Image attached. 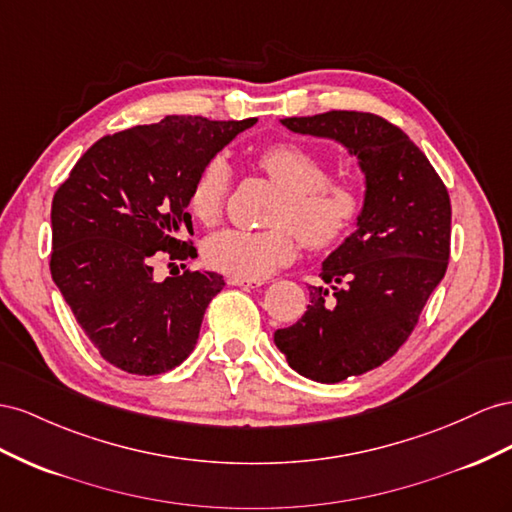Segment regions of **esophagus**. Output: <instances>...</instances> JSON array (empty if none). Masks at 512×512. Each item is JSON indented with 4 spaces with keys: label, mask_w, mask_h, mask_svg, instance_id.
<instances>
[{
    "label": "esophagus",
    "mask_w": 512,
    "mask_h": 512,
    "mask_svg": "<svg viewBox=\"0 0 512 512\" xmlns=\"http://www.w3.org/2000/svg\"><path fill=\"white\" fill-rule=\"evenodd\" d=\"M229 285H238V287H259L264 285L261 279H246V276H229Z\"/></svg>",
    "instance_id": "esophagus-1"
}]
</instances>
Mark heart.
I'll use <instances>...</instances> for the list:
<instances>
[{
	"mask_svg": "<svg viewBox=\"0 0 512 512\" xmlns=\"http://www.w3.org/2000/svg\"><path fill=\"white\" fill-rule=\"evenodd\" d=\"M257 165L283 193L264 231L225 229L203 246L208 266L233 276L264 279L298 255L300 238L311 248H330L352 233L364 212V191L356 173L328 182L326 165L300 143H274L261 150ZM229 188L225 160L203 165L188 193V208L203 225H214L223 214ZM301 236L298 237L297 233Z\"/></svg>",
	"mask_w": 512,
	"mask_h": 512,
	"instance_id": "1",
	"label": "heart"
}]
</instances>
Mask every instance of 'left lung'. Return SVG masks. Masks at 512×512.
I'll return each instance as SVG.
<instances>
[{
  "label": "left lung",
  "mask_w": 512,
  "mask_h": 512,
  "mask_svg": "<svg viewBox=\"0 0 512 512\" xmlns=\"http://www.w3.org/2000/svg\"><path fill=\"white\" fill-rule=\"evenodd\" d=\"M281 124L341 143L364 173L356 231L321 264L306 313L274 332L291 369L337 384L384 364L412 334L448 268L450 197L418 145L379 115L328 111Z\"/></svg>",
  "instance_id": "obj_1"
}]
</instances>
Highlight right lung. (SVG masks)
Segmentation results:
<instances>
[{
	"label": "right lung",
	"mask_w": 512,
	"mask_h": 512,
	"mask_svg": "<svg viewBox=\"0 0 512 512\" xmlns=\"http://www.w3.org/2000/svg\"><path fill=\"white\" fill-rule=\"evenodd\" d=\"M257 120L167 115L98 139L51 206V276L70 311L113 367L158 375L195 349L210 300L225 281L184 272L154 281V261L197 257L188 193L203 165Z\"/></svg>",
	"instance_id": "obj_1"
}]
</instances>
